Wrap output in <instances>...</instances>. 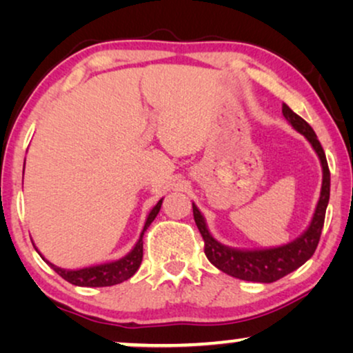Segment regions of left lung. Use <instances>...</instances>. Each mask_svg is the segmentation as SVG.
Instances as JSON below:
<instances>
[{"mask_svg": "<svg viewBox=\"0 0 353 353\" xmlns=\"http://www.w3.org/2000/svg\"><path fill=\"white\" fill-rule=\"evenodd\" d=\"M283 115L288 120L289 125L296 130L297 133L303 134L307 141L310 143L313 151L316 152L320 159L321 170H323V181L320 199L316 202L315 212L310 223L303 233L291 243L276 245V248H263V249H238L230 248V245L221 244L216 241L207 226V221L197 205L192 202V214H194V221L199 228L202 239H204L205 248L204 252L212 265L221 272L230 274L233 278L244 279V281L254 283H273L281 279L286 274L292 273L294 270L302 267L308 259L315 252L318 241H320L323 223H325L326 207L330 202V186L331 176L330 168H327L326 156L323 151L320 141H318L315 132L305 120L294 112L288 104H283Z\"/></svg>", "mask_w": 353, "mask_h": 353, "instance_id": "8db88e82", "label": "left lung"}]
</instances>
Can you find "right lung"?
<instances>
[{
    "instance_id": "add662e5",
    "label": "right lung",
    "mask_w": 353,
    "mask_h": 353,
    "mask_svg": "<svg viewBox=\"0 0 353 353\" xmlns=\"http://www.w3.org/2000/svg\"><path fill=\"white\" fill-rule=\"evenodd\" d=\"M23 168H26V162H23ZM162 201L157 202L156 205L152 207L151 212H149L146 216V221H144L143 231L139 234V239L137 241V244L133 245L132 250L127 255H123L122 259L117 260H110V262H103V263H96V265H88V267L83 268H75V270H69V268H61L56 267L54 263H51L50 260H46L43 257L40 250L37 249V245L33 244V248L37 249V252L40 254V257L45 260V262L50 265V267L54 270V272L69 281L70 284H75V286H81V288H104V286H114V284H120L123 281H127L128 278H132L134 273L138 272L139 265H141L143 260V236L144 231L149 228V225L152 223L154 219H156L159 210L162 207Z\"/></svg>"
}]
</instances>
